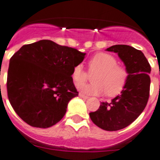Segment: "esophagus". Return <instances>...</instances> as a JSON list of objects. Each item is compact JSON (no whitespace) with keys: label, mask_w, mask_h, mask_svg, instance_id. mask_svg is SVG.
<instances>
[{"label":"esophagus","mask_w":160,"mask_h":160,"mask_svg":"<svg viewBox=\"0 0 160 160\" xmlns=\"http://www.w3.org/2000/svg\"><path fill=\"white\" fill-rule=\"evenodd\" d=\"M79 96L81 97V98H82V99H87L89 98L88 96H87V95H83V94H82V93H79Z\"/></svg>","instance_id":"34e87169"}]
</instances>
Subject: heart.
<instances>
[{
    "label": "heart",
    "mask_w": 160,
    "mask_h": 160,
    "mask_svg": "<svg viewBox=\"0 0 160 160\" xmlns=\"http://www.w3.org/2000/svg\"><path fill=\"white\" fill-rule=\"evenodd\" d=\"M89 73H95L92 77L93 83L81 86L88 79V73L82 65L78 64L73 67L72 78L74 83L82 92L89 95L106 93L108 96L119 95L126 85L129 78V70L125 65H118L114 56L106 52L95 54L89 61Z\"/></svg>",
    "instance_id": "obj_1"
}]
</instances>
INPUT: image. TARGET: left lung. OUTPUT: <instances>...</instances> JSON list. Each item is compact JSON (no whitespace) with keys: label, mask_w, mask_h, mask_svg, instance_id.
I'll list each match as a JSON object with an SVG mask.
<instances>
[{"label":"left lung","mask_w":160,"mask_h":160,"mask_svg":"<svg viewBox=\"0 0 160 160\" xmlns=\"http://www.w3.org/2000/svg\"><path fill=\"white\" fill-rule=\"evenodd\" d=\"M107 51L118 54L129 70V78L121 95L111 103H101L89 115L102 129L117 131L133 123L145 109L150 95L151 65L142 52L129 45H113Z\"/></svg>","instance_id":"obj_1"}]
</instances>
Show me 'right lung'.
Returning a JSON list of instances; mask_svg holds the SVG:
<instances>
[{"label": "right lung", "mask_w": 160, "mask_h": 160, "mask_svg": "<svg viewBox=\"0 0 160 160\" xmlns=\"http://www.w3.org/2000/svg\"><path fill=\"white\" fill-rule=\"evenodd\" d=\"M85 55L48 39L23 45L16 52L9 61L6 85L18 117L37 128L59 122L69 100L78 95L71 75Z\"/></svg>", "instance_id": "1"}]
</instances>
